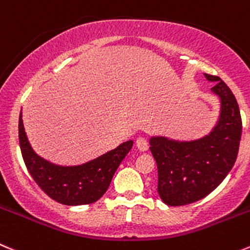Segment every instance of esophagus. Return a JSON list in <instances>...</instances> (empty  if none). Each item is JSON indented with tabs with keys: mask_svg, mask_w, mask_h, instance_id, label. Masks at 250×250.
Here are the masks:
<instances>
[{
	"mask_svg": "<svg viewBox=\"0 0 250 250\" xmlns=\"http://www.w3.org/2000/svg\"><path fill=\"white\" fill-rule=\"evenodd\" d=\"M136 146L140 151L145 152L148 149V141H147L145 137H139V139L136 140Z\"/></svg>",
	"mask_w": 250,
	"mask_h": 250,
	"instance_id": "obj_1",
	"label": "esophagus"
}]
</instances>
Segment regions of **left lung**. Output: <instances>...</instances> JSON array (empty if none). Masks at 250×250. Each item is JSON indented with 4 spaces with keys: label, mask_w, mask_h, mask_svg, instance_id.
I'll return each instance as SVG.
<instances>
[{
    "label": "left lung",
    "mask_w": 250,
    "mask_h": 250,
    "mask_svg": "<svg viewBox=\"0 0 250 250\" xmlns=\"http://www.w3.org/2000/svg\"><path fill=\"white\" fill-rule=\"evenodd\" d=\"M204 76L215 83L210 91L220 101L218 118L211 131L190 141L149 137V151L158 169L157 191L170 206L188 205L208 196L227 177L238 154L242 136L238 103L220 77Z\"/></svg>",
    "instance_id": "1"
}]
</instances>
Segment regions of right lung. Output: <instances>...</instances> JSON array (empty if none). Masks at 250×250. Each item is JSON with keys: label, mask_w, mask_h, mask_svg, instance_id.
Wrapping results in <instances>:
<instances>
[{"label": "right lung", "mask_w": 250, "mask_h": 250, "mask_svg": "<svg viewBox=\"0 0 250 250\" xmlns=\"http://www.w3.org/2000/svg\"><path fill=\"white\" fill-rule=\"evenodd\" d=\"M18 129L21 152L33 179L50 198L70 206L87 205L99 200L134 145V141L129 140L83 165L60 166L40 157L30 146L23 125L22 111Z\"/></svg>", "instance_id": "add662e5"}]
</instances>
